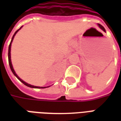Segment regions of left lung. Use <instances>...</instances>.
<instances>
[{"instance_id":"8db88e82","label":"left lung","mask_w":121,"mask_h":121,"mask_svg":"<svg viewBox=\"0 0 121 121\" xmlns=\"http://www.w3.org/2000/svg\"><path fill=\"white\" fill-rule=\"evenodd\" d=\"M99 27L102 30H103L104 31V32H106V30H105V28H104L103 27V26H102L101 25H100V24H99Z\"/></svg>"}]
</instances>
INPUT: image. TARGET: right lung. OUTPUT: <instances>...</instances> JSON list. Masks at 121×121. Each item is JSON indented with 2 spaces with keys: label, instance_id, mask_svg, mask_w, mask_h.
<instances>
[{
  "label": "right lung",
  "instance_id": "obj_1",
  "mask_svg": "<svg viewBox=\"0 0 121 121\" xmlns=\"http://www.w3.org/2000/svg\"><path fill=\"white\" fill-rule=\"evenodd\" d=\"M21 28H22V26L20 28L19 30H17L16 32H15L14 35H13V37H12V41H11V42H10V44H9V48H8V61H9V67H10V69H11V70H12V73H13V74H14L15 76H16L17 78L19 79V80L22 83H23V84H25V85H26V86L30 87H32V88H41V89H43V88H46V87H43L34 86H32V85H30V84H27V83H26L25 82H24L23 80H22L20 78L19 76H17V74L15 73V72L14 69H13V66H12V61H11V56H10V51H11V45H12V41H13V38H14V36L15 35V34H17V32H18V31H19V30Z\"/></svg>",
  "mask_w": 121,
  "mask_h": 121
}]
</instances>
